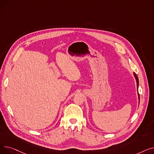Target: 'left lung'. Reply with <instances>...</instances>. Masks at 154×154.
Masks as SVG:
<instances>
[{
    "mask_svg": "<svg viewBox=\"0 0 154 154\" xmlns=\"http://www.w3.org/2000/svg\"><path fill=\"white\" fill-rule=\"evenodd\" d=\"M134 77L136 79V81H137V89H138V87H139V79H138V77H137V74H135V73H134Z\"/></svg>",
    "mask_w": 154,
    "mask_h": 154,
    "instance_id": "left-lung-1",
    "label": "left lung"
}]
</instances>
